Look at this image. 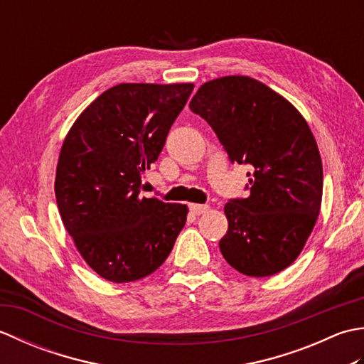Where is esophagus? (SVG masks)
<instances>
[{"label":"esophagus","instance_id":"34e87169","mask_svg":"<svg viewBox=\"0 0 364 364\" xmlns=\"http://www.w3.org/2000/svg\"><path fill=\"white\" fill-rule=\"evenodd\" d=\"M208 210H210V205H198V203H192L191 205V211L194 213L196 215L205 214V213H208Z\"/></svg>","mask_w":364,"mask_h":364}]
</instances>
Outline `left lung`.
I'll list each match as a JSON object with an SVG mask.
<instances>
[{
  "label": "left lung",
  "mask_w": 364,
  "mask_h": 364,
  "mask_svg": "<svg viewBox=\"0 0 364 364\" xmlns=\"http://www.w3.org/2000/svg\"><path fill=\"white\" fill-rule=\"evenodd\" d=\"M189 107L210 123L231 162L252 166L250 196L223 208V258L249 277L282 272L321 213L322 161L310 125L284 97L242 75L202 84Z\"/></svg>",
  "instance_id": "left-lung-1"
}]
</instances>
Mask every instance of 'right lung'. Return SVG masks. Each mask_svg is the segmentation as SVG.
<instances>
[{
  "label": "right lung",
  "instance_id": "obj_1",
  "mask_svg": "<svg viewBox=\"0 0 364 364\" xmlns=\"http://www.w3.org/2000/svg\"><path fill=\"white\" fill-rule=\"evenodd\" d=\"M192 89V82L117 84L64 139L54 180L60 219L82 259L107 282L153 274L186 223V205L139 192Z\"/></svg>",
  "mask_w": 364,
  "mask_h": 364
}]
</instances>
